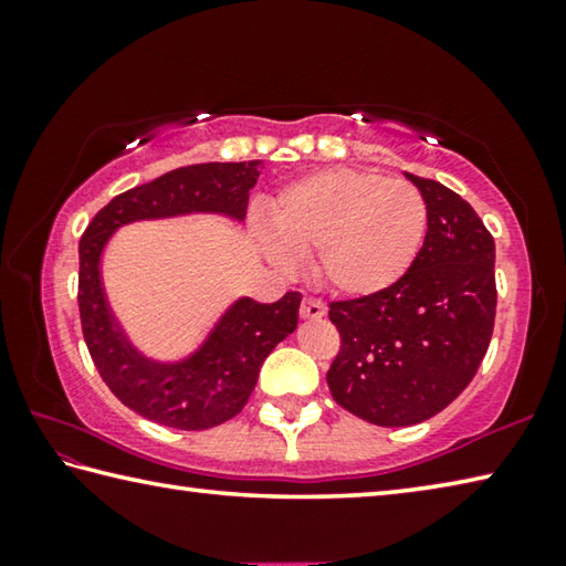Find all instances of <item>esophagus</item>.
I'll use <instances>...</instances> for the list:
<instances>
[{"mask_svg": "<svg viewBox=\"0 0 566 566\" xmlns=\"http://www.w3.org/2000/svg\"><path fill=\"white\" fill-rule=\"evenodd\" d=\"M300 314H302V319H322L324 314H327V306H324V302L314 300V296H304Z\"/></svg>", "mask_w": 566, "mask_h": 566, "instance_id": "esophagus-1", "label": "esophagus"}]
</instances>
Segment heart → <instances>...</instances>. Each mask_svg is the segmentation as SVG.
Masks as SVG:
<instances>
[{"label": "heart", "mask_w": 566, "mask_h": 566, "mask_svg": "<svg viewBox=\"0 0 566 566\" xmlns=\"http://www.w3.org/2000/svg\"><path fill=\"white\" fill-rule=\"evenodd\" d=\"M274 234L296 254H310L317 280L344 296H369L407 274L427 234V202L405 179L375 171L324 169L280 191L270 205ZM272 262L290 254L260 232Z\"/></svg>", "instance_id": "obj_1"}]
</instances>
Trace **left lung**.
<instances>
[{
  "label": "left lung",
  "instance_id": "1",
  "mask_svg": "<svg viewBox=\"0 0 566 566\" xmlns=\"http://www.w3.org/2000/svg\"><path fill=\"white\" fill-rule=\"evenodd\" d=\"M405 177L427 202V237L387 290L332 302L342 347L327 371L334 401L377 427H409L462 395L490 347L494 239L462 197Z\"/></svg>",
  "mask_w": 566,
  "mask_h": 566
}]
</instances>
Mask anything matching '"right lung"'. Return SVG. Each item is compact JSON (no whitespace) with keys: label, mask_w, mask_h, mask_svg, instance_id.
<instances>
[{"label":"right lung","mask_w":566,"mask_h":566,"mask_svg":"<svg viewBox=\"0 0 566 566\" xmlns=\"http://www.w3.org/2000/svg\"><path fill=\"white\" fill-rule=\"evenodd\" d=\"M262 161H207L171 169L99 209L80 242V317L94 367L122 405L171 429H212L242 411L264 359L300 322V292L260 304L242 296L185 359L159 361L134 347L102 284V254L119 227L145 219L222 214L242 222Z\"/></svg>","instance_id":"add662e5"}]
</instances>
